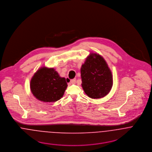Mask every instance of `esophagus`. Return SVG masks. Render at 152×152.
Returning <instances> with one entry per match:
<instances>
[{
  "label": "esophagus",
  "instance_id": "34e87169",
  "mask_svg": "<svg viewBox=\"0 0 152 152\" xmlns=\"http://www.w3.org/2000/svg\"><path fill=\"white\" fill-rule=\"evenodd\" d=\"M76 79H71L70 80V83L71 84H75L76 83Z\"/></svg>",
  "mask_w": 152,
  "mask_h": 152
}]
</instances>
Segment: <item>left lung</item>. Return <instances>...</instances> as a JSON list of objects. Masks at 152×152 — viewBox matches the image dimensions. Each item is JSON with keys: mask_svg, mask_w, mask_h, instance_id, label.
I'll return each mask as SVG.
<instances>
[{"mask_svg": "<svg viewBox=\"0 0 152 152\" xmlns=\"http://www.w3.org/2000/svg\"><path fill=\"white\" fill-rule=\"evenodd\" d=\"M80 72L82 87L89 97L100 99L111 90L113 82L112 73L100 55L91 53L82 65Z\"/></svg>", "mask_w": 152, "mask_h": 152, "instance_id": "obj_1", "label": "left lung"}]
</instances>
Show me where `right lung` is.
<instances>
[{
    "instance_id": "1",
    "label": "right lung",
    "mask_w": 152,
    "mask_h": 152,
    "mask_svg": "<svg viewBox=\"0 0 152 152\" xmlns=\"http://www.w3.org/2000/svg\"><path fill=\"white\" fill-rule=\"evenodd\" d=\"M68 86L66 79L61 77L53 68L39 69L31 79V91L39 100L55 102L61 99Z\"/></svg>"
}]
</instances>
